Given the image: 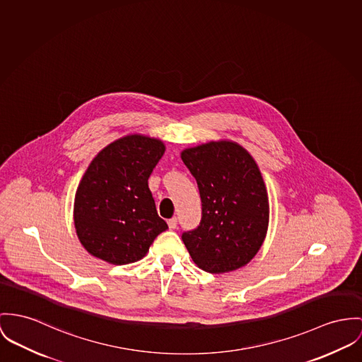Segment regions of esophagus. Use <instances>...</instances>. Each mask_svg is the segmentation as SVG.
Segmentation results:
<instances>
[{"label":"esophagus","instance_id":"34e87169","mask_svg":"<svg viewBox=\"0 0 362 362\" xmlns=\"http://www.w3.org/2000/svg\"><path fill=\"white\" fill-rule=\"evenodd\" d=\"M168 226H169V228H176L177 227V218H172V219H169L168 221Z\"/></svg>","mask_w":362,"mask_h":362}]
</instances>
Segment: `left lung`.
<instances>
[{
	"label": "left lung",
	"instance_id": "8db88e82",
	"mask_svg": "<svg viewBox=\"0 0 362 362\" xmlns=\"http://www.w3.org/2000/svg\"><path fill=\"white\" fill-rule=\"evenodd\" d=\"M197 180L202 216L182 234L195 264L208 273H227L250 263L269 226V197L250 153L234 141H209L182 151Z\"/></svg>",
	"mask_w": 362,
	"mask_h": 362
}]
</instances>
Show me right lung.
Listing matches in <instances>:
<instances>
[{
	"label": "right lung",
	"mask_w": 362,
	"mask_h": 362,
	"mask_svg": "<svg viewBox=\"0 0 362 362\" xmlns=\"http://www.w3.org/2000/svg\"><path fill=\"white\" fill-rule=\"evenodd\" d=\"M164 151L161 140L128 135L92 160L74 199L76 231L92 256L117 266L138 262L167 230L147 183Z\"/></svg>",
	"instance_id": "right-lung-1"
}]
</instances>
